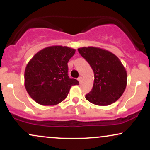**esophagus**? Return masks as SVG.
Instances as JSON below:
<instances>
[{
    "instance_id": "obj_1",
    "label": "esophagus",
    "mask_w": 150,
    "mask_h": 150,
    "mask_svg": "<svg viewBox=\"0 0 150 150\" xmlns=\"http://www.w3.org/2000/svg\"><path fill=\"white\" fill-rule=\"evenodd\" d=\"M77 80L79 81V82L81 83V82H82V77H79L78 78H77Z\"/></svg>"
}]
</instances>
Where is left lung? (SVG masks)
Instances as JSON below:
<instances>
[{
  "label": "left lung",
  "mask_w": 150,
  "mask_h": 150,
  "mask_svg": "<svg viewBox=\"0 0 150 150\" xmlns=\"http://www.w3.org/2000/svg\"><path fill=\"white\" fill-rule=\"evenodd\" d=\"M77 50L94 74L93 88L86 94V99L98 106H108L116 101L127 85L126 70L119 58L100 48L88 46Z\"/></svg>",
  "instance_id": "8db88e82"
}]
</instances>
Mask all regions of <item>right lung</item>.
Wrapping results in <instances>:
<instances>
[{
  "mask_svg": "<svg viewBox=\"0 0 150 150\" xmlns=\"http://www.w3.org/2000/svg\"><path fill=\"white\" fill-rule=\"evenodd\" d=\"M75 53L67 46H51L34 55L25 72V89L32 99L43 106H53L64 100L72 86L79 85L68 74V62Z\"/></svg>",
  "mask_w": 150,
  "mask_h": 150,
  "instance_id": "1",
  "label": "right lung"
}]
</instances>
